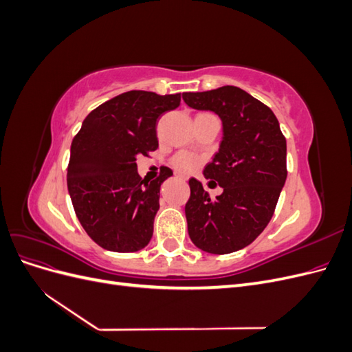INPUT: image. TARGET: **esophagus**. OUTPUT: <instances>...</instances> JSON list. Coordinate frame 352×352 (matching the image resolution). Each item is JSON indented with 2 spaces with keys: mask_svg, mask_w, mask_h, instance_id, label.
I'll list each match as a JSON object with an SVG mask.
<instances>
[{
  "mask_svg": "<svg viewBox=\"0 0 352 352\" xmlns=\"http://www.w3.org/2000/svg\"><path fill=\"white\" fill-rule=\"evenodd\" d=\"M176 177H177V179H180V180H186V179H185V177H184V176H179V175H177V176H176Z\"/></svg>",
  "mask_w": 352,
  "mask_h": 352,
  "instance_id": "esophagus-1",
  "label": "esophagus"
}]
</instances>
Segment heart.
<instances>
[{
    "instance_id": "b5f03b06",
    "label": "heart",
    "mask_w": 352,
    "mask_h": 352,
    "mask_svg": "<svg viewBox=\"0 0 352 352\" xmlns=\"http://www.w3.org/2000/svg\"><path fill=\"white\" fill-rule=\"evenodd\" d=\"M173 167L177 170L179 173H189L192 172V170H195L201 160L194 155V154H189V153H179L173 157Z\"/></svg>"
}]
</instances>
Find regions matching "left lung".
Masks as SVG:
<instances>
[{
  "label": "left lung",
  "mask_w": 352,
  "mask_h": 352,
  "mask_svg": "<svg viewBox=\"0 0 352 352\" xmlns=\"http://www.w3.org/2000/svg\"><path fill=\"white\" fill-rule=\"evenodd\" d=\"M190 109L216 113L223 126L219 151L204 168L223 192L211 199L197 179H189L185 206L188 233L210 254L239 251L269 225L286 180V140L273 111L236 87L184 92Z\"/></svg>",
  "instance_id": "1"
}]
</instances>
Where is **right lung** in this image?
I'll return each mask as SVG.
<instances>
[{
  "label": "right lung",
  "mask_w": 352,
  "mask_h": 352,
  "mask_svg": "<svg viewBox=\"0 0 352 352\" xmlns=\"http://www.w3.org/2000/svg\"><path fill=\"white\" fill-rule=\"evenodd\" d=\"M180 104V94L129 91L105 101L83 120L70 146L67 188L89 238L114 252H135L151 241L160 186L148 184L136 158L158 148L157 120Z\"/></svg>",
  "instance_id": "add662e5"
}]
</instances>
